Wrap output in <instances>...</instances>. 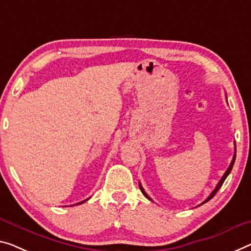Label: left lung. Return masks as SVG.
I'll list each match as a JSON object with an SVG mask.
<instances>
[{
  "label": "left lung",
  "mask_w": 251,
  "mask_h": 251,
  "mask_svg": "<svg viewBox=\"0 0 251 251\" xmlns=\"http://www.w3.org/2000/svg\"><path fill=\"white\" fill-rule=\"evenodd\" d=\"M234 160H236V153H234V156H233V159H232V161H231V164H230V166H229V167H228V169H226V172L225 173V175H223V176H222V178H221V179H220V182L218 183V185H217V187H215V188H214V190H213V192H212V193H211V194H210V196H209V198H207V199L205 200V201H204L203 203H205V202H207V201H210V200H211L212 198H213V196H214L215 194H217V192H218V191L220 190V187H221V186H222V184H223V182H225V180H226V177H228V175L230 174L231 169H232V167H233ZM139 186H140V190H141V192H142V194H144V195L146 196V198H147L148 200H150V201H152V200H151V199H150V198H149V196H148V194H147V193H146V192H145V190H144V188H142V186H141V184H140V183H139ZM203 203H202V204H203Z\"/></svg>",
  "instance_id": "obj_1"
}]
</instances>
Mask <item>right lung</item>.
<instances>
[{
	"label": "right lung",
	"mask_w": 251,
	"mask_h": 251,
	"mask_svg": "<svg viewBox=\"0 0 251 251\" xmlns=\"http://www.w3.org/2000/svg\"><path fill=\"white\" fill-rule=\"evenodd\" d=\"M88 200V199H87ZM87 200H85V201H87ZM85 201H82V202H79V203H77V204H74V205H78V204H82V203H84Z\"/></svg>",
	"instance_id": "1"
}]
</instances>
